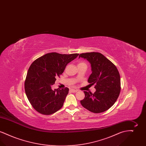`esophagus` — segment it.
Returning a JSON list of instances; mask_svg holds the SVG:
<instances>
[{"instance_id":"1","label":"esophagus","mask_w":146,"mask_h":146,"mask_svg":"<svg viewBox=\"0 0 146 146\" xmlns=\"http://www.w3.org/2000/svg\"><path fill=\"white\" fill-rule=\"evenodd\" d=\"M70 91L72 92H76L78 91V90H75V89H71Z\"/></svg>"}]
</instances>
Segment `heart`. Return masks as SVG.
Wrapping results in <instances>:
<instances>
[{
  "instance_id": "obj_1",
  "label": "heart",
  "mask_w": 146,
  "mask_h": 146,
  "mask_svg": "<svg viewBox=\"0 0 146 146\" xmlns=\"http://www.w3.org/2000/svg\"><path fill=\"white\" fill-rule=\"evenodd\" d=\"M83 63H84V64H85V63L80 62V63H79V64H83Z\"/></svg>"
}]
</instances>
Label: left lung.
I'll use <instances>...</instances> for the list:
<instances>
[{
    "label": "left lung",
    "instance_id": "obj_1",
    "mask_svg": "<svg viewBox=\"0 0 146 146\" xmlns=\"http://www.w3.org/2000/svg\"><path fill=\"white\" fill-rule=\"evenodd\" d=\"M87 60L91 64L92 73L88 79L96 91H84L85 96L80 103L89 111L99 113L110 109L114 104L120 92V78L116 66L99 52L80 54L79 58Z\"/></svg>",
    "mask_w": 146,
    "mask_h": 146
}]
</instances>
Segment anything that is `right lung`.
<instances>
[{"instance_id":"add662e5","label":"right lung","mask_w":146,"mask_h":146,"mask_svg":"<svg viewBox=\"0 0 146 146\" xmlns=\"http://www.w3.org/2000/svg\"><path fill=\"white\" fill-rule=\"evenodd\" d=\"M78 54H46L37 58L28 69L25 90L29 102L35 110L44 115L52 114L62 107L69 89H52L67 64Z\"/></svg>"}]
</instances>
